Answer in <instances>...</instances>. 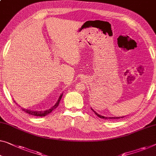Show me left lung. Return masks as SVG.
Segmentation results:
<instances>
[{"label": "left lung", "instance_id": "8db88e82", "mask_svg": "<svg viewBox=\"0 0 156 156\" xmlns=\"http://www.w3.org/2000/svg\"><path fill=\"white\" fill-rule=\"evenodd\" d=\"M91 109L92 110L94 111V113L95 114H96L97 116H98V117H99L100 118H104V119H118V118H124V116H121V117H106V116H103V115H100V114H99V113H97L96 111H94L93 110V109L91 108Z\"/></svg>", "mask_w": 156, "mask_h": 156}]
</instances>
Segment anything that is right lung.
<instances>
[{
    "instance_id": "obj_1",
    "label": "right lung",
    "mask_w": 156,
    "mask_h": 156,
    "mask_svg": "<svg viewBox=\"0 0 156 156\" xmlns=\"http://www.w3.org/2000/svg\"><path fill=\"white\" fill-rule=\"evenodd\" d=\"M62 95H63V93L60 94L59 99H58L57 101L56 102V104H55V105L52 106V107H51L50 108L48 109V110H45V111H33V110H30V109H25V108H22L23 111H25V112L28 113V114L35 115V116H40V117L41 116V117H43V116H45V115H47L48 114H49V113H50L53 110H54V109H55L57 107L58 105H59V104L60 100H61ZM14 102H15V103H16V101L15 100H14ZM16 104H17V103H16Z\"/></svg>"
}]
</instances>
